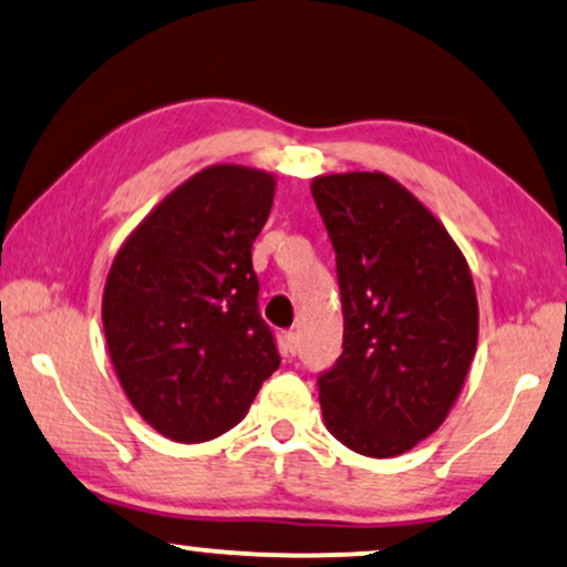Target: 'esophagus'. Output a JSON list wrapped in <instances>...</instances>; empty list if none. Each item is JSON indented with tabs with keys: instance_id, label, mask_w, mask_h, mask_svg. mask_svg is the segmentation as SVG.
I'll list each match as a JSON object with an SVG mask.
<instances>
[{
	"instance_id": "1",
	"label": "esophagus",
	"mask_w": 567,
	"mask_h": 567,
	"mask_svg": "<svg viewBox=\"0 0 567 567\" xmlns=\"http://www.w3.org/2000/svg\"><path fill=\"white\" fill-rule=\"evenodd\" d=\"M282 344H285V352L296 354L298 352V334H296V331H285Z\"/></svg>"
}]
</instances>
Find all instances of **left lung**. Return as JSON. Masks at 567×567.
I'll return each instance as SVG.
<instances>
[{
	"mask_svg": "<svg viewBox=\"0 0 567 567\" xmlns=\"http://www.w3.org/2000/svg\"><path fill=\"white\" fill-rule=\"evenodd\" d=\"M337 254L342 354L319 373L329 433L389 458L441 427L477 350V296L462 251L383 173L313 178Z\"/></svg>",
	"mask_w": 567,
	"mask_h": 567,
	"instance_id": "left-lung-1",
	"label": "left lung"
}]
</instances>
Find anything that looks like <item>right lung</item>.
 I'll list each match as a JSON object with an SVG mask.
<instances>
[{"mask_svg":"<svg viewBox=\"0 0 567 567\" xmlns=\"http://www.w3.org/2000/svg\"><path fill=\"white\" fill-rule=\"evenodd\" d=\"M271 199L269 173L213 165L165 196L113 259L103 292L113 368L171 441L238 425L279 368L251 264Z\"/></svg>","mask_w":567,"mask_h":567,"instance_id":"1","label":"right lung"}]
</instances>
